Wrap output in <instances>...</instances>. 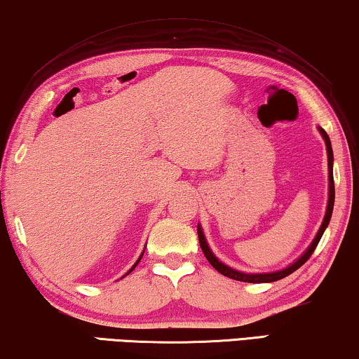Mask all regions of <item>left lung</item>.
<instances>
[{"instance_id": "left-lung-1", "label": "left lung", "mask_w": 359, "mask_h": 359, "mask_svg": "<svg viewBox=\"0 0 359 359\" xmlns=\"http://www.w3.org/2000/svg\"><path fill=\"white\" fill-rule=\"evenodd\" d=\"M319 133L324 137V142H326V149H327V165H329V201H327V208H326V215H324V219H323V224L321 228H319L316 237H314L311 245L308 247L305 250V253L300 258H297V260L289 264L287 268L280 269V271H274V273H242V271H237L234 268H229L228 264H224L218 260L217 257L213 255V252L210 250V247H208L207 241H205V236H203V231L201 228V224H197V236H198V244H201V249L203 252V255L208 260V263L212 264V266L217 269L218 273H222L226 278H231V279H236V280H241V283H252V284H260V283H274V280H279L285 278V276L292 274L294 271H297L303 263H305L308 258L311 257V253L316 249V245L319 244V241H321V237L324 234V231H326L327 224L330 222V217H332V210H334V197H335V189H334V173H332V163H334V154H332V146H330V140L326 131L323 128H318Z\"/></svg>"}]
</instances>
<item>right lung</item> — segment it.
<instances>
[{
  "mask_svg": "<svg viewBox=\"0 0 359 359\" xmlns=\"http://www.w3.org/2000/svg\"><path fill=\"white\" fill-rule=\"evenodd\" d=\"M142 253H144V252H142ZM142 253H141V257H142ZM141 257H140V258H137V262H136V263L133 264V268H131V269H130V271H128V273H126V274H130L131 271H133V269L136 268V264H137V263H140V260H141Z\"/></svg>",
  "mask_w": 359,
  "mask_h": 359,
  "instance_id": "obj_1",
  "label": "right lung"
}]
</instances>
